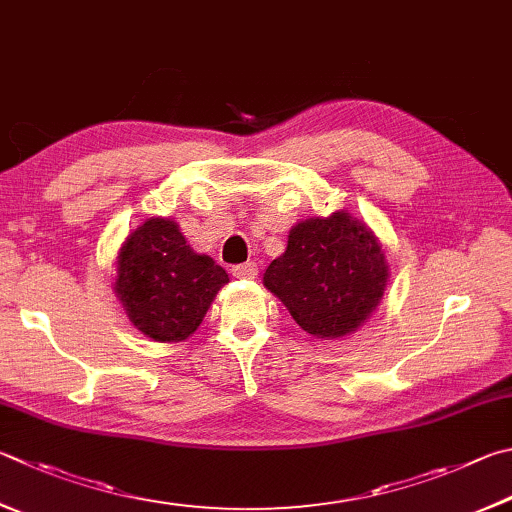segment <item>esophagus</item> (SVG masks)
<instances>
[{"label": "esophagus", "instance_id": "obj_1", "mask_svg": "<svg viewBox=\"0 0 512 512\" xmlns=\"http://www.w3.org/2000/svg\"><path fill=\"white\" fill-rule=\"evenodd\" d=\"M232 275H235L237 280H253V277L257 275V264L255 262H246V264L232 266Z\"/></svg>", "mask_w": 512, "mask_h": 512}]
</instances>
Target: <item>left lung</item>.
I'll return each mask as SVG.
<instances>
[{"instance_id":"1","label":"left lung","mask_w":512,"mask_h":512,"mask_svg":"<svg viewBox=\"0 0 512 512\" xmlns=\"http://www.w3.org/2000/svg\"><path fill=\"white\" fill-rule=\"evenodd\" d=\"M264 284L306 333L329 340L356 331L380 304L387 262L365 224L333 212L288 232L286 253L266 268Z\"/></svg>"}]
</instances>
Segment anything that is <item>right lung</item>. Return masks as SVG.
Wrapping results in <instances>:
<instances>
[{
    "instance_id": "right-lung-1",
    "label": "right lung",
    "mask_w": 512,
    "mask_h": 512,
    "mask_svg": "<svg viewBox=\"0 0 512 512\" xmlns=\"http://www.w3.org/2000/svg\"><path fill=\"white\" fill-rule=\"evenodd\" d=\"M228 273L185 244L170 219H147L118 253L116 293L129 320L156 342H179L197 331Z\"/></svg>"
}]
</instances>
